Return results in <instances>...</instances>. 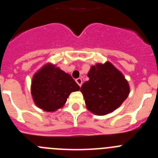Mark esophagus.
Here are the masks:
<instances>
[{
	"label": "esophagus",
	"instance_id": "1",
	"mask_svg": "<svg viewBox=\"0 0 158 158\" xmlns=\"http://www.w3.org/2000/svg\"><path fill=\"white\" fill-rule=\"evenodd\" d=\"M76 83L78 84V85H79V86H82V79H81V78H78V79H76Z\"/></svg>",
	"mask_w": 158,
	"mask_h": 158
}]
</instances>
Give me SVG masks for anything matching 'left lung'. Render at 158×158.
<instances>
[{"mask_svg":"<svg viewBox=\"0 0 158 158\" xmlns=\"http://www.w3.org/2000/svg\"><path fill=\"white\" fill-rule=\"evenodd\" d=\"M89 80L82 84L80 91L86 108L97 115L112 112L128 98L130 89L122 73L111 63H98L91 67Z\"/></svg>","mask_w":158,"mask_h":158,"instance_id":"8db88e82","label":"left lung"}]
</instances>
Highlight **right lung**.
<instances>
[{
  "instance_id": "add662e5",
  "label": "right lung",
  "mask_w": 158,
  "mask_h": 158,
  "mask_svg": "<svg viewBox=\"0 0 158 158\" xmlns=\"http://www.w3.org/2000/svg\"><path fill=\"white\" fill-rule=\"evenodd\" d=\"M80 87L70 75L52 64H47L35 73L31 94L36 106L46 111L63 107L70 93Z\"/></svg>"
}]
</instances>
